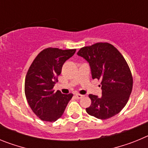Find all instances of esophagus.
Returning a JSON list of instances; mask_svg holds the SVG:
<instances>
[{"label":"esophagus","mask_w":148,"mask_h":148,"mask_svg":"<svg viewBox=\"0 0 148 148\" xmlns=\"http://www.w3.org/2000/svg\"><path fill=\"white\" fill-rule=\"evenodd\" d=\"M84 96V95H81V94H75V97H76L77 99H82V98H83Z\"/></svg>","instance_id":"esophagus-1"}]
</instances>
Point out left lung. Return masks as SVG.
<instances>
[{"label":"left lung","mask_w":148,"mask_h":148,"mask_svg":"<svg viewBox=\"0 0 148 148\" xmlns=\"http://www.w3.org/2000/svg\"><path fill=\"white\" fill-rule=\"evenodd\" d=\"M77 55L89 63L92 78L101 80V97L90 94V116L107 119L118 114L127 103L133 89V77L126 61L108 43H96L79 49Z\"/></svg>","instance_id":"1"}]
</instances>
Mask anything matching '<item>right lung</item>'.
Returning <instances> with one entry per match:
<instances>
[{
  "mask_svg": "<svg viewBox=\"0 0 148 148\" xmlns=\"http://www.w3.org/2000/svg\"><path fill=\"white\" fill-rule=\"evenodd\" d=\"M76 49L47 48L41 51L29 68L24 90L27 102L36 116L43 121H56L61 117L73 94L65 95L53 87L58 82L65 61Z\"/></svg>",
  "mask_w": 148,
  "mask_h": 148,
  "instance_id": "add662e5",
  "label": "right lung"
}]
</instances>
